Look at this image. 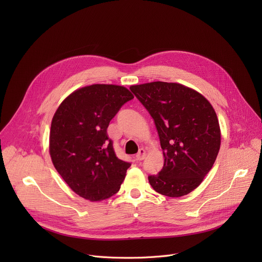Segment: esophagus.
<instances>
[{
  "label": "esophagus",
  "instance_id": "1",
  "mask_svg": "<svg viewBox=\"0 0 262 262\" xmlns=\"http://www.w3.org/2000/svg\"><path fill=\"white\" fill-rule=\"evenodd\" d=\"M145 155H146V153H145V149H144V148H140V149H139V152H138V154L136 155V159L138 160V161H141V160H143V159L145 158Z\"/></svg>",
  "mask_w": 262,
  "mask_h": 262
}]
</instances>
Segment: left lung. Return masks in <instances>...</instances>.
Returning <instances> with one entry per match:
<instances>
[{
    "instance_id": "obj_1",
    "label": "left lung",
    "mask_w": 262,
    "mask_h": 262,
    "mask_svg": "<svg viewBox=\"0 0 262 262\" xmlns=\"http://www.w3.org/2000/svg\"><path fill=\"white\" fill-rule=\"evenodd\" d=\"M154 119L164 157L148 182L158 193L181 198L198 188L221 145L213 107L198 91L176 82L153 81L129 88Z\"/></svg>"
}]
</instances>
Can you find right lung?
I'll use <instances>...</instances> for the list:
<instances>
[{
  "mask_svg": "<svg viewBox=\"0 0 262 262\" xmlns=\"http://www.w3.org/2000/svg\"><path fill=\"white\" fill-rule=\"evenodd\" d=\"M133 99L123 86L95 84L72 92L55 113L50 132L52 162L79 196L96 202L120 190L130 163L117 157L107 127Z\"/></svg>",
  "mask_w": 262,
  "mask_h": 262,
  "instance_id": "add662e5",
  "label": "right lung"
}]
</instances>
